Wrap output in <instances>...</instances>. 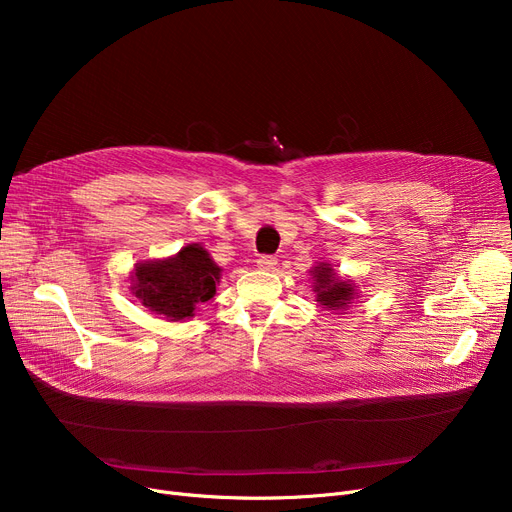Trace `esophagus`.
<instances>
[{"instance_id": "34e87169", "label": "esophagus", "mask_w": 512, "mask_h": 512, "mask_svg": "<svg viewBox=\"0 0 512 512\" xmlns=\"http://www.w3.org/2000/svg\"><path fill=\"white\" fill-rule=\"evenodd\" d=\"M276 265H278V259L272 257V255H263V257L257 259V267H259V270H263V272L276 270Z\"/></svg>"}]
</instances>
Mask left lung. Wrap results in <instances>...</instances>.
I'll list each match as a JSON object with an SVG mask.
<instances>
[{"instance_id":"1","label":"left lung","mask_w":512,"mask_h":512,"mask_svg":"<svg viewBox=\"0 0 512 512\" xmlns=\"http://www.w3.org/2000/svg\"><path fill=\"white\" fill-rule=\"evenodd\" d=\"M313 276V292L317 294L315 301L330 311L346 309L355 297H359L357 288L351 280H342L330 263H319L311 270Z\"/></svg>"}]
</instances>
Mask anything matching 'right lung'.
I'll return each instance as SVG.
<instances>
[{
    "label": "right lung",
    "instance_id": "right-lung-1",
    "mask_svg": "<svg viewBox=\"0 0 512 512\" xmlns=\"http://www.w3.org/2000/svg\"><path fill=\"white\" fill-rule=\"evenodd\" d=\"M222 270L209 253L193 242L174 257L137 263L132 272V294L149 311L180 321L195 315L199 303L213 299Z\"/></svg>",
    "mask_w": 512,
    "mask_h": 512
}]
</instances>
